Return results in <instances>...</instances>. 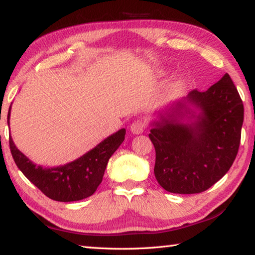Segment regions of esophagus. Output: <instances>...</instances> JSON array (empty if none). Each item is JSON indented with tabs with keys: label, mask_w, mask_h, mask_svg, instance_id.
<instances>
[{
	"label": "esophagus",
	"mask_w": 255,
	"mask_h": 255,
	"mask_svg": "<svg viewBox=\"0 0 255 255\" xmlns=\"http://www.w3.org/2000/svg\"><path fill=\"white\" fill-rule=\"evenodd\" d=\"M145 129V123L143 120H135L131 125H130V131L132 133H136V135H139L144 131Z\"/></svg>",
	"instance_id": "esophagus-1"
}]
</instances>
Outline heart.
<instances>
[{
  "label": "heart",
  "mask_w": 255,
  "mask_h": 255,
  "mask_svg": "<svg viewBox=\"0 0 255 255\" xmlns=\"http://www.w3.org/2000/svg\"><path fill=\"white\" fill-rule=\"evenodd\" d=\"M175 83H176V84H178V83H179V81H176V82H175Z\"/></svg>",
  "instance_id": "1"
}]
</instances>
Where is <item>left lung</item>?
<instances>
[{"mask_svg": "<svg viewBox=\"0 0 255 255\" xmlns=\"http://www.w3.org/2000/svg\"><path fill=\"white\" fill-rule=\"evenodd\" d=\"M244 107L228 74L159 112L150 124L154 174L163 189L191 195L209 189L231 169L239 152Z\"/></svg>", "mask_w": 255, "mask_h": 255, "instance_id": "obj_1", "label": "left lung"}]
</instances>
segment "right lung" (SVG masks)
Listing matches in <instances>:
<instances>
[{
  "label": "right lung",
  "instance_id": "right-lung-1",
  "mask_svg": "<svg viewBox=\"0 0 255 255\" xmlns=\"http://www.w3.org/2000/svg\"><path fill=\"white\" fill-rule=\"evenodd\" d=\"M10 114L11 107L7 124H10ZM125 135L126 129H120L75 161L56 167L36 165L16 148L11 136L8 144L16 166L30 182L50 199L70 202L85 199L96 192L102 182L108 161L122 145Z\"/></svg>",
  "mask_w": 255,
  "mask_h": 255
}]
</instances>
